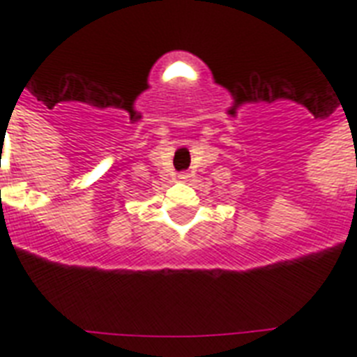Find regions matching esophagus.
Here are the masks:
<instances>
[{
  "instance_id": "obj_1",
  "label": "esophagus",
  "mask_w": 357,
  "mask_h": 357,
  "mask_svg": "<svg viewBox=\"0 0 357 357\" xmlns=\"http://www.w3.org/2000/svg\"><path fill=\"white\" fill-rule=\"evenodd\" d=\"M178 179H179V181H187V179H189V174H187V172H179L178 174Z\"/></svg>"
}]
</instances>
